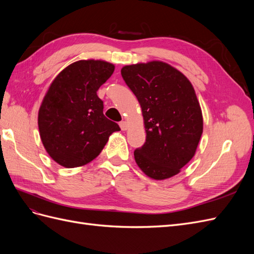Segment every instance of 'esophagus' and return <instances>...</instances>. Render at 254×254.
<instances>
[{
	"label": "esophagus",
	"instance_id": "1",
	"mask_svg": "<svg viewBox=\"0 0 254 254\" xmlns=\"http://www.w3.org/2000/svg\"><path fill=\"white\" fill-rule=\"evenodd\" d=\"M120 127H121L122 130H127L128 129V124H127L126 122H124V121L120 122Z\"/></svg>",
	"mask_w": 254,
	"mask_h": 254
}]
</instances>
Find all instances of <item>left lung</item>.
<instances>
[{"mask_svg":"<svg viewBox=\"0 0 254 254\" xmlns=\"http://www.w3.org/2000/svg\"><path fill=\"white\" fill-rule=\"evenodd\" d=\"M122 77L139 101L146 142L135 162L155 180L179 174L195 156L203 130L200 105L190 81L163 61L125 65Z\"/></svg>","mask_w":254,"mask_h":254,"instance_id":"8db88e82","label":"left lung"}]
</instances>
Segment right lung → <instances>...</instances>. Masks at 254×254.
<instances>
[{
    "label": "right lung",
    "mask_w": 254,
    "mask_h": 254,
    "mask_svg": "<svg viewBox=\"0 0 254 254\" xmlns=\"http://www.w3.org/2000/svg\"><path fill=\"white\" fill-rule=\"evenodd\" d=\"M114 64L104 60H79L64 68L52 81L38 113L42 144L50 157L66 168L94 160L121 130L107 119L97 96L110 78Z\"/></svg>",
    "instance_id": "obj_1"
}]
</instances>
